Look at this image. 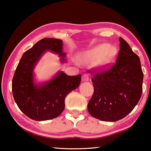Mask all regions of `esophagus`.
Here are the masks:
<instances>
[{"label": "esophagus", "mask_w": 151, "mask_h": 151, "mask_svg": "<svg viewBox=\"0 0 151 151\" xmlns=\"http://www.w3.org/2000/svg\"><path fill=\"white\" fill-rule=\"evenodd\" d=\"M82 81H89V76L87 74H83V76H82Z\"/></svg>", "instance_id": "obj_1"}]
</instances>
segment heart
<instances>
[{
  "instance_id": "b5f03b06",
  "label": "heart",
  "mask_w": 151,
  "mask_h": 151,
  "mask_svg": "<svg viewBox=\"0 0 151 151\" xmlns=\"http://www.w3.org/2000/svg\"><path fill=\"white\" fill-rule=\"evenodd\" d=\"M117 53L116 48L113 46L103 43L95 46L91 49L86 51L80 58L83 63H91L94 61L95 66L100 68H106L113 63Z\"/></svg>"
}]
</instances>
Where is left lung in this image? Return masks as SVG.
Masks as SVG:
<instances>
[{
    "instance_id": "obj_1",
    "label": "left lung",
    "mask_w": 151,
    "mask_h": 151,
    "mask_svg": "<svg viewBox=\"0 0 151 151\" xmlns=\"http://www.w3.org/2000/svg\"><path fill=\"white\" fill-rule=\"evenodd\" d=\"M116 63L92 78L94 93L88 104L92 116L107 122L123 119L137 105L142 91L143 73L140 58L120 37Z\"/></svg>"
}]
</instances>
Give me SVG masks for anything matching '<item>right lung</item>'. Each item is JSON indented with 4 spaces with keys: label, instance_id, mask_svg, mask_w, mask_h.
Listing matches in <instances>:
<instances>
[{
    "label": "right lung",
    "instance_id": "right-lung-1",
    "mask_svg": "<svg viewBox=\"0 0 151 151\" xmlns=\"http://www.w3.org/2000/svg\"><path fill=\"white\" fill-rule=\"evenodd\" d=\"M61 40L45 38L25 52L18 65L12 79V94L20 111L37 121L55 119L65 109L67 94L78 88L81 75L68 76L59 71L50 80L37 83L35 68L47 52L58 55L61 63H66Z\"/></svg>",
    "mask_w": 151,
    "mask_h": 151
}]
</instances>
